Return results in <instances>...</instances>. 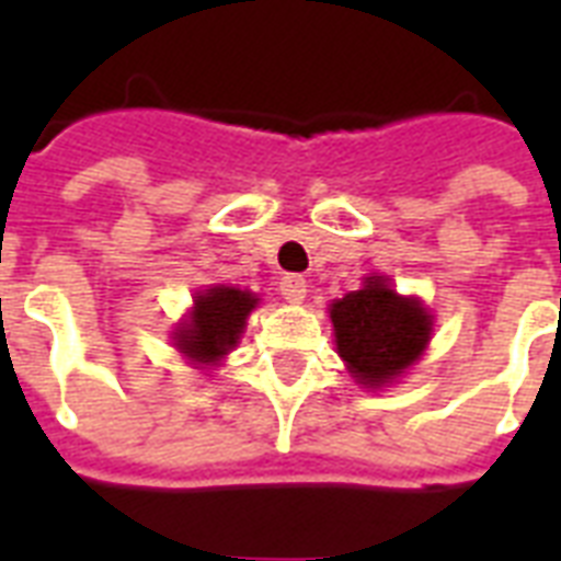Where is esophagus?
Segmentation results:
<instances>
[{
  "label": "esophagus",
  "mask_w": 561,
  "mask_h": 561,
  "mask_svg": "<svg viewBox=\"0 0 561 561\" xmlns=\"http://www.w3.org/2000/svg\"><path fill=\"white\" fill-rule=\"evenodd\" d=\"M279 294L288 299V302H302L308 294V282L302 279V276H294V273H290V276H282Z\"/></svg>",
  "instance_id": "34e87169"
}]
</instances>
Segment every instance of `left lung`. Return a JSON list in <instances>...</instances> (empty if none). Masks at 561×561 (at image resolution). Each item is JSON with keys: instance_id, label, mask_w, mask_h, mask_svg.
Segmentation results:
<instances>
[{"instance_id": "obj_1", "label": "left lung", "mask_w": 561, "mask_h": 561, "mask_svg": "<svg viewBox=\"0 0 561 561\" xmlns=\"http://www.w3.org/2000/svg\"><path fill=\"white\" fill-rule=\"evenodd\" d=\"M337 355L364 387L399 378L425 352L434 320L416 297H399L383 276H367L364 288L329 306Z\"/></svg>"}]
</instances>
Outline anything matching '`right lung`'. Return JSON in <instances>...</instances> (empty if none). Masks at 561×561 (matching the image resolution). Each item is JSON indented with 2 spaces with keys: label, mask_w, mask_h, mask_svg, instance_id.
<instances>
[{
  "label": "right lung",
  "mask_w": 561,
  "mask_h": 561,
  "mask_svg": "<svg viewBox=\"0 0 561 561\" xmlns=\"http://www.w3.org/2000/svg\"><path fill=\"white\" fill-rule=\"evenodd\" d=\"M255 306H259V297L250 290L211 285L194 297L188 320L180 323L178 332H174V346L194 364L211 367L236 350V343L241 341V332H244L247 317Z\"/></svg>",
  "instance_id": "obj_1"
}]
</instances>
